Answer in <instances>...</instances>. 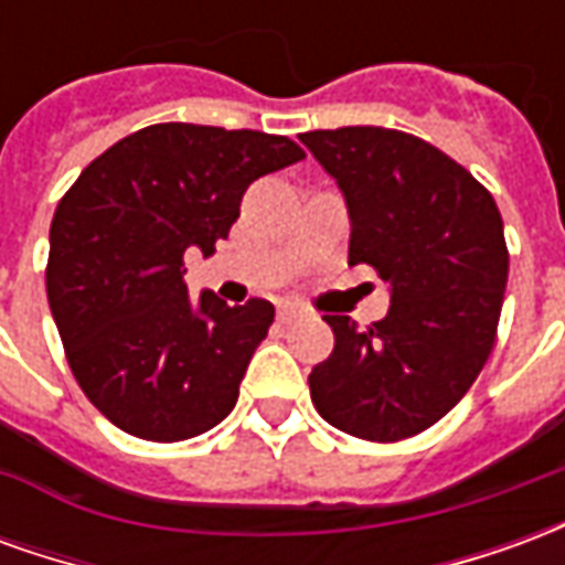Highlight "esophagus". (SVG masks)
I'll return each mask as SVG.
<instances>
[{
  "instance_id": "34e87169",
  "label": "esophagus",
  "mask_w": 565,
  "mask_h": 565,
  "mask_svg": "<svg viewBox=\"0 0 565 565\" xmlns=\"http://www.w3.org/2000/svg\"><path fill=\"white\" fill-rule=\"evenodd\" d=\"M302 315H306V311H302V308H296V306L278 308V320H281V323H294V320H299Z\"/></svg>"
}]
</instances>
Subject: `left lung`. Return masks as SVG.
<instances>
[{"instance_id": "obj_1", "label": "left lung", "mask_w": 565, "mask_h": 565, "mask_svg": "<svg viewBox=\"0 0 565 565\" xmlns=\"http://www.w3.org/2000/svg\"><path fill=\"white\" fill-rule=\"evenodd\" d=\"M339 181L348 263L391 284V311L360 330L327 315L332 354L311 369L320 417L366 441H403L448 415L497 342L509 247L490 190L429 141L384 127L299 136Z\"/></svg>"}]
</instances>
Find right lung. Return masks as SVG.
I'll list each match as a JSON object with an SVG mask.
<instances>
[{"label": "right lung", "mask_w": 565, "mask_h": 565, "mask_svg": "<svg viewBox=\"0 0 565 565\" xmlns=\"http://www.w3.org/2000/svg\"><path fill=\"white\" fill-rule=\"evenodd\" d=\"M302 157L287 136L153 124L99 153L60 199L47 306L78 387L124 433L184 441L233 412L275 308L190 299L184 254H214L247 186Z\"/></svg>", "instance_id": "right-lung-1"}]
</instances>
